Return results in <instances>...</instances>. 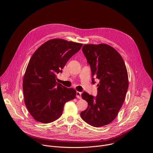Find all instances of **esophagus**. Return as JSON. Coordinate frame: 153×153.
Listing matches in <instances>:
<instances>
[{
    "instance_id": "34e87169",
    "label": "esophagus",
    "mask_w": 153,
    "mask_h": 153,
    "mask_svg": "<svg viewBox=\"0 0 153 153\" xmlns=\"http://www.w3.org/2000/svg\"><path fill=\"white\" fill-rule=\"evenodd\" d=\"M81 95H82V92H79V91H77L76 92V97L77 98H79L80 99L82 97H81Z\"/></svg>"
}]
</instances>
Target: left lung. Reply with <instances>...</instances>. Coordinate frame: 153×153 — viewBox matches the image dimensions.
<instances>
[{"label": "left lung", "instance_id": "8db88e82", "mask_svg": "<svg viewBox=\"0 0 153 153\" xmlns=\"http://www.w3.org/2000/svg\"><path fill=\"white\" fill-rule=\"evenodd\" d=\"M82 51L91 67L92 83H95L94 78L100 81L96 97L82 93L88 106L80 116L93 127H102L115 120L124 103L128 87L127 70L122 56L108 44H85Z\"/></svg>", "mask_w": 153, "mask_h": 153}]
</instances>
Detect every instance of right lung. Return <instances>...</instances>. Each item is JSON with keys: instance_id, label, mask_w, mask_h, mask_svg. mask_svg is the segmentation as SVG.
<instances>
[{"instance_id": "add662e5", "label": "right lung", "mask_w": 153, "mask_h": 153, "mask_svg": "<svg viewBox=\"0 0 153 153\" xmlns=\"http://www.w3.org/2000/svg\"><path fill=\"white\" fill-rule=\"evenodd\" d=\"M82 44L55 38L42 44L33 54L23 80L25 103L31 116L44 124L58 120L64 105L76 98V91L56 82L70 58Z\"/></svg>"}]
</instances>
